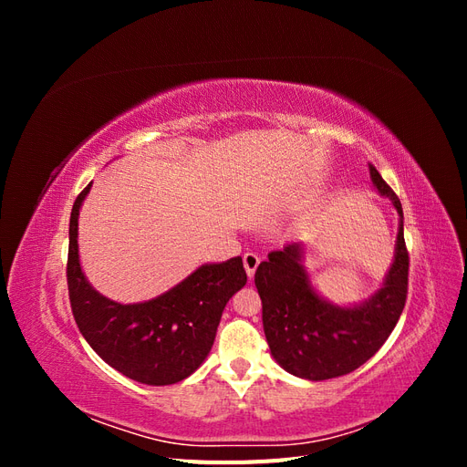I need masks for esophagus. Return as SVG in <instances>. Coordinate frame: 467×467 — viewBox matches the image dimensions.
I'll list each match as a JSON object with an SVG mask.
<instances>
[{
  "mask_svg": "<svg viewBox=\"0 0 467 467\" xmlns=\"http://www.w3.org/2000/svg\"><path fill=\"white\" fill-rule=\"evenodd\" d=\"M259 263H261V257L257 255V253L249 251V253H245V255H244V266H245V273H247L249 278L255 276V271H257Z\"/></svg>",
  "mask_w": 467,
  "mask_h": 467,
  "instance_id": "34e87169",
  "label": "esophagus"
}]
</instances>
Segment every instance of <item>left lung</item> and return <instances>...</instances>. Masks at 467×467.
<instances>
[{"label":"left lung","instance_id":"8db88e82","mask_svg":"<svg viewBox=\"0 0 467 467\" xmlns=\"http://www.w3.org/2000/svg\"><path fill=\"white\" fill-rule=\"evenodd\" d=\"M368 169L372 187L400 216L393 261L372 296L348 306L321 296L304 265L302 242L271 251L255 273L268 348L280 368L292 376L321 381L357 370L386 343L405 307L409 255L403 208L378 169L372 163Z\"/></svg>","mask_w":467,"mask_h":467}]
</instances>
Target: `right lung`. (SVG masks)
<instances>
[{
	"label": "right lung",
	"instance_id": "right-lung-1",
	"mask_svg": "<svg viewBox=\"0 0 467 467\" xmlns=\"http://www.w3.org/2000/svg\"><path fill=\"white\" fill-rule=\"evenodd\" d=\"M81 191L69 216L67 290L81 335L109 366L148 386H171L201 368L214 345L222 312L247 282L242 257L204 263L179 285L146 302L120 304L99 294L81 271Z\"/></svg>",
	"mask_w": 467,
	"mask_h": 467
}]
</instances>
